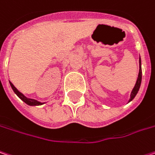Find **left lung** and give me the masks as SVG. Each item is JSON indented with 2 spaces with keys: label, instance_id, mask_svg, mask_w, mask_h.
Instances as JSON below:
<instances>
[{
  "label": "left lung",
  "instance_id": "1",
  "mask_svg": "<svg viewBox=\"0 0 155 155\" xmlns=\"http://www.w3.org/2000/svg\"><path fill=\"white\" fill-rule=\"evenodd\" d=\"M140 70H139V75L137 78V81H136V83H135V86L132 88V92H131V96H130V99H129V102L130 103L131 101H132L134 99V97L136 96V95L138 94L139 90H140V87L141 84V79H142V70H141V59L140 57Z\"/></svg>",
  "mask_w": 155,
  "mask_h": 155
}]
</instances>
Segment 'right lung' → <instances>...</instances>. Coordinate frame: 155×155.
Returning <instances> with one entry per match:
<instances>
[{
    "label": "right lung",
    "mask_w": 155,
    "mask_h": 155,
    "mask_svg": "<svg viewBox=\"0 0 155 155\" xmlns=\"http://www.w3.org/2000/svg\"><path fill=\"white\" fill-rule=\"evenodd\" d=\"M9 83H10V86L12 87V89H13V91L15 92V94L18 96L22 101H23L26 104L30 105V106H38V105H42L45 104V103L38 102V101H37V100H35V99H31V98L26 97V96H24L23 93H21V92H20V91H19V90L11 83V82H9Z\"/></svg>",
    "instance_id": "add662e5"
}]
</instances>
